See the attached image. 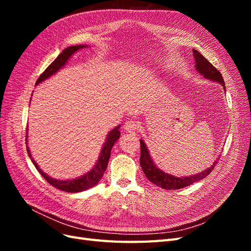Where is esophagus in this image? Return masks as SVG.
Returning <instances> with one entry per match:
<instances>
[{
	"label": "esophagus",
	"instance_id": "1",
	"mask_svg": "<svg viewBox=\"0 0 251 251\" xmlns=\"http://www.w3.org/2000/svg\"><path fill=\"white\" fill-rule=\"evenodd\" d=\"M124 127H125V130L126 132H130V133L135 132L138 128V124H137V121L130 119V120L126 121L125 125H124Z\"/></svg>",
	"mask_w": 251,
	"mask_h": 251
}]
</instances>
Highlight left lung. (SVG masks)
<instances>
[{"label":"left lung","mask_w":251,"mask_h":251,"mask_svg":"<svg viewBox=\"0 0 251 251\" xmlns=\"http://www.w3.org/2000/svg\"><path fill=\"white\" fill-rule=\"evenodd\" d=\"M193 54L196 60L195 62L196 70L200 74H202L205 78H208L210 80H215L221 83V85L224 87V91H226L222 74L219 72V70L216 69V68L197 50L195 49L193 50ZM217 163H218V160H216L214 164H212L207 170H205L200 174L193 175V176L182 177V178L175 177L173 175L166 174L157 168V166L154 164L153 160H151L146 143L143 142L142 139H140V165L144 175H146V177L151 182V183H154L155 185L161 187L163 189H168V191L169 189L183 188L185 186L195 183V182L202 180L205 177H207L210 174V172H212V170H214Z\"/></svg>","instance_id":"8db88e82"}]
</instances>
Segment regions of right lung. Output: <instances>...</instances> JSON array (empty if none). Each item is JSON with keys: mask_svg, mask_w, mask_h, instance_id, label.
<instances>
[{"mask_svg": "<svg viewBox=\"0 0 251 251\" xmlns=\"http://www.w3.org/2000/svg\"><path fill=\"white\" fill-rule=\"evenodd\" d=\"M86 47L87 46H85V45H77V46H71V47L66 48L54 60H53V63H51L47 67V69L40 75V77L37 78L35 85H39L40 82L52 76V75L56 73L60 69V68L65 66L67 60L72 56L73 53H75L79 49L86 48ZM119 127H120L119 126H116L109 133L107 140H105L103 147H102L100 158H98L97 163L95 164L94 168L89 173L85 174L83 176H81L77 179L64 181V180H57V179L49 177L48 175L45 174L40 169V166L37 165L36 162L33 160V158L31 157V154H30V151H29L28 147H27V151H28L29 157L31 158V160L36 168V170L39 171V173L45 179H46V181L49 184L56 187L57 189H60V191H64L67 193H79V192L86 191V189H89L91 187H93L94 185H96L98 182H100V180L101 179V177L103 176L104 171L107 170V166H108V162H109L110 155H111V150L114 146V143L118 140L119 136H120V132L118 130ZM26 138H27V135H26ZM26 141H27V139H26Z\"/></svg>", "mask_w": 251, "mask_h": 251, "instance_id": "1", "label": "right lung"}]
</instances>
